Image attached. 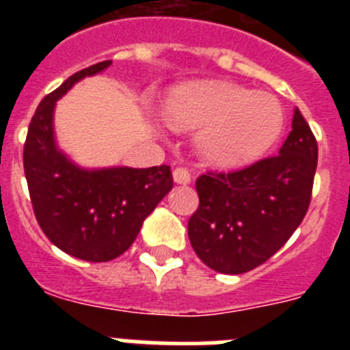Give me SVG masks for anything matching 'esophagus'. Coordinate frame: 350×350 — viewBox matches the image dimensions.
I'll use <instances>...</instances> for the list:
<instances>
[{"label":"esophagus","instance_id":"esophagus-1","mask_svg":"<svg viewBox=\"0 0 350 350\" xmlns=\"http://www.w3.org/2000/svg\"><path fill=\"white\" fill-rule=\"evenodd\" d=\"M173 180L177 184H189L191 182V173L189 170L184 168V166H178V168L173 170Z\"/></svg>","mask_w":350,"mask_h":350}]
</instances>
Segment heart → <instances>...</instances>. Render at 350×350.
<instances>
[{
  "instance_id": "obj_1",
  "label": "heart",
  "mask_w": 350,
  "mask_h": 350,
  "mask_svg": "<svg viewBox=\"0 0 350 350\" xmlns=\"http://www.w3.org/2000/svg\"><path fill=\"white\" fill-rule=\"evenodd\" d=\"M168 119L180 128H200L198 147L217 166L258 159L277 142L284 126L279 101L265 92L224 80L185 83L168 100Z\"/></svg>"
}]
</instances>
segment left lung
Segmentation results:
<instances>
[{
  "label": "left lung",
  "mask_w": 350,
  "mask_h": 350,
  "mask_svg": "<svg viewBox=\"0 0 350 350\" xmlns=\"http://www.w3.org/2000/svg\"><path fill=\"white\" fill-rule=\"evenodd\" d=\"M315 168L317 142L296 108L279 154L234 172L200 175V205L187 224L198 258L230 275L268 261L307 215Z\"/></svg>",
  "instance_id": "1"
}]
</instances>
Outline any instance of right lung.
Listing matches in <instances>:
<instances>
[{
    "instance_id": "right-lung-1",
    "label": "right lung",
    "mask_w": 350,
    "mask_h": 350,
    "mask_svg": "<svg viewBox=\"0 0 350 350\" xmlns=\"http://www.w3.org/2000/svg\"><path fill=\"white\" fill-rule=\"evenodd\" d=\"M110 64L112 61H103L77 71L40 101L23 154L31 205L45 237L66 254L91 262L124 254L145 217L173 187L168 165L88 172L55 148V100L80 79Z\"/></svg>"
}]
</instances>
